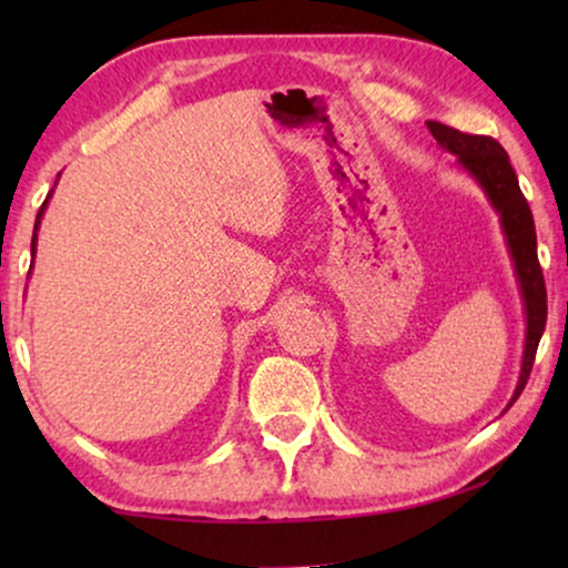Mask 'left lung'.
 <instances>
[{
    "instance_id": "1",
    "label": "left lung",
    "mask_w": 568,
    "mask_h": 568,
    "mask_svg": "<svg viewBox=\"0 0 568 568\" xmlns=\"http://www.w3.org/2000/svg\"><path fill=\"white\" fill-rule=\"evenodd\" d=\"M426 129L437 139L442 150L457 158V168L465 170L473 181L480 185L486 193L488 204L499 214V224L507 240L509 258L515 263V276L519 284V294H523L525 305V352H523V369H519V379L511 395L509 406L519 398L525 390L527 377H530L535 352H538L540 336L546 331V282H542V271L538 263V237H535V222L532 212L527 206V199L523 196L517 183V173L511 168L509 154L504 146L491 136L478 134H463L453 126H445L439 121H426ZM507 406V408H509Z\"/></svg>"
}]
</instances>
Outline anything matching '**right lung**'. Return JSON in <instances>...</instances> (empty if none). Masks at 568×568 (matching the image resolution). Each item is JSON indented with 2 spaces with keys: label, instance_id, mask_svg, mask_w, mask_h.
Returning a JSON list of instances; mask_svg holds the SVG:
<instances>
[{
  "label": "right lung",
  "instance_id": "add662e5",
  "mask_svg": "<svg viewBox=\"0 0 568 568\" xmlns=\"http://www.w3.org/2000/svg\"><path fill=\"white\" fill-rule=\"evenodd\" d=\"M51 193H53V191H51ZM51 193H49V196H45L43 206H41V212H38V216H36V227H33V243H30V253H33V258H36V245H38V227H41L43 212H45V206H49V199H51ZM28 276H30V271H28Z\"/></svg>",
  "mask_w": 568,
  "mask_h": 568
}]
</instances>
